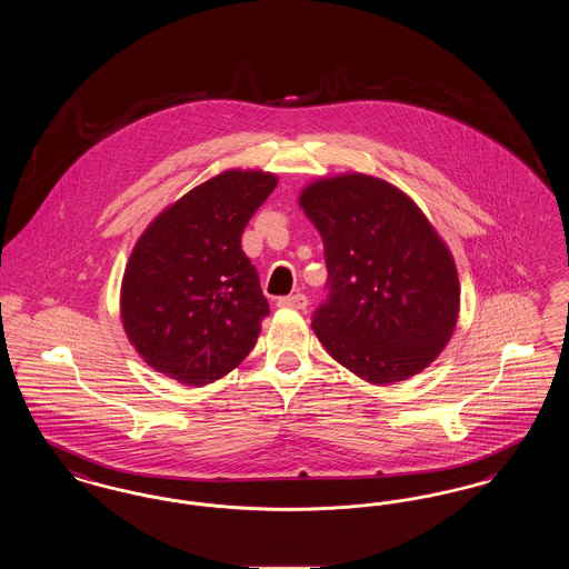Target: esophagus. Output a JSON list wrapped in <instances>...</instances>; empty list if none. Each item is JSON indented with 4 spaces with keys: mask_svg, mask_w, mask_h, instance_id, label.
<instances>
[{
    "mask_svg": "<svg viewBox=\"0 0 569 569\" xmlns=\"http://www.w3.org/2000/svg\"><path fill=\"white\" fill-rule=\"evenodd\" d=\"M277 307H283V309H298L302 311L307 307V297L305 295H292V297H283L277 300Z\"/></svg>",
    "mask_w": 569,
    "mask_h": 569,
    "instance_id": "esophagus-1",
    "label": "esophagus"
}]
</instances>
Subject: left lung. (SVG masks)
Masks as SVG:
<instances>
[{
	"label": "left lung",
	"mask_w": 569,
	"mask_h": 569,
	"mask_svg": "<svg viewBox=\"0 0 569 569\" xmlns=\"http://www.w3.org/2000/svg\"><path fill=\"white\" fill-rule=\"evenodd\" d=\"M298 204L325 243L328 300L311 328L339 365L376 386L413 378L450 341L460 311L452 251L406 191L343 172Z\"/></svg>",
	"instance_id": "8db88e82"
}]
</instances>
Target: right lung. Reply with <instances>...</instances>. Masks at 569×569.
<instances>
[{"instance_id": "1", "label": "right lung", "mask_w": 569, "mask_h": 569, "mask_svg": "<svg viewBox=\"0 0 569 569\" xmlns=\"http://www.w3.org/2000/svg\"><path fill=\"white\" fill-rule=\"evenodd\" d=\"M279 179L223 170L138 237L121 279V322L138 356L186 386L228 376L253 350L269 302L241 234Z\"/></svg>"}]
</instances>
